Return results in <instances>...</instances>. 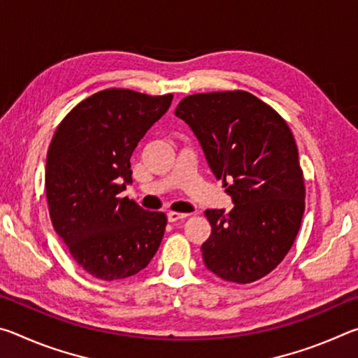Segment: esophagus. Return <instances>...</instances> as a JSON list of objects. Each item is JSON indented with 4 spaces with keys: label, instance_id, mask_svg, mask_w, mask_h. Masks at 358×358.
Returning <instances> with one entry per match:
<instances>
[{
    "label": "esophagus",
    "instance_id": "obj_1",
    "mask_svg": "<svg viewBox=\"0 0 358 358\" xmlns=\"http://www.w3.org/2000/svg\"><path fill=\"white\" fill-rule=\"evenodd\" d=\"M187 217V213H178V211H169L167 213V220L171 222H177L180 220H185Z\"/></svg>",
    "mask_w": 358,
    "mask_h": 358
}]
</instances>
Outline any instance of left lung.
I'll return each mask as SVG.
<instances>
[{
  "label": "left lung",
  "mask_w": 358,
  "mask_h": 358,
  "mask_svg": "<svg viewBox=\"0 0 358 358\" xmlns=\"http://www.w3.org/2000/svg\"><path fill=\"white\" fill-rule=\"evenodd\" d=\"M175 115L189 124L234 208L207 210L211 234L202 245L205 266L226 281H257L281 264L305 213L299 150L286 121L256 96L199 93Z\"/></svg>",
  "instance_id": "obj_1"
}]
</instances>
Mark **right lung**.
<instances>
[{"label":"right lung","mask_w":358,"mask_h":358,"mask_svg":"<svg viewBox=\"0 0 358 358\" xmlns=\"http://www.w3.org/2000/svg\"><path fill=\"white\" fill-rule=\"evenodd\" d=\"M172 99L102 90L72 108L53 134L45 164L48 213L71 256L99 280L138 273L164 237L167 216L120 192L132 183V151Z\"/></svg>","instance_id":"1"}]
</instances>
